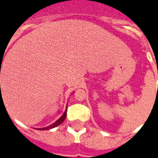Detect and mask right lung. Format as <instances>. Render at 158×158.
I'll return each mask as SVG.
<instances>
[{"label":"right lung","mask_w":158,"mask_h":158,"mask_svg":"<svg viewBox=\"0 0 158 158\" xmlns=\"http://www.w3.org/2000/svg\"><path fill=\"white\" fill-rule=\"evenodd\" d=\"M1 67V66H0ZM65 117H66V110H65V112H64V114L62 115V117H61L60 119H58L55 122V123H53L52 124H51V125H49V126H48V127H45V128H40V130H41V131H45V130H49V129H52V128H54V127H56V126H58V125H60V124L62 123V122H64V120H65Z\"/></svg>","instance_id":"right-lung-1"}]
</instances>
